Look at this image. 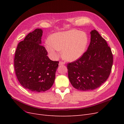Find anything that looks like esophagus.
<instances>
[{"label":"esophagus","mask_w":124,"mask_h":124,"mask_svg":"<svg viewBox=\"0 0 124 124\" xmlns=\"http://www.w3.org/2000/svg\"><path fill=\"white\" fill-rule=\"evenodd\" d=\"M65 62H59V66H62V65H65Z\"/></svg>","instance_id":"34e87169"}]
</instances>
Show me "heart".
<instances>
[{
  "label": "heart",
  "mask_w": 124,
  "mask_h": 124,
  "mask_svg": "<svg viewBox=\"0 0 124 124\" xmlns=\"http://www.w3.org/2000/svg\"><path fill=\"white\" fill-rule=\"evenodd\" d=\"M48 42L50 44H47L46 48L50 53L56 57L58 55L57 51H62L65 59L73 62L80 58L84 53L88 39L85 33L71 30L53 33Z\"/></svg>",
  "instance_id": "1"
}]
</instances>
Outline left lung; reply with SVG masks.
<instances>
[{"label": "left lung", "mask_w": 124, "mask_h": 124, "mask_svg": "<svg viewBox=\"0 0 124 124\" xmlns=\"http://www.w3.org/2000/svg\"><path fill=\"white\" fill-rule=\"evenodd\" d=\"M81 57L68 63V78L73 87L81 91L95 89L106 81L113 65V54L107 41L96 30Z\"/></svg>", "instance_id": "obj_1"}]
</instances>
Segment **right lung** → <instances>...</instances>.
<instances>
[{
	"instance_id": "right-lung-1",
	"label": "right lung",
	"mask_w": 124,
	"mask_h": 124,
	"mask_svg": "<svg viewBox=\"0 0 124 124\" xmlns=\"http://www.w3.org/2000/svg\"><path fill=\"white\" fill-rule=\"evenodd\" d=\"M43 31L37 28L18 44L14 56V69L17 80L25 88L33 92H45L53 85L57 61L48 58L41 45Z\"/></svg>"
}]
</instances>
